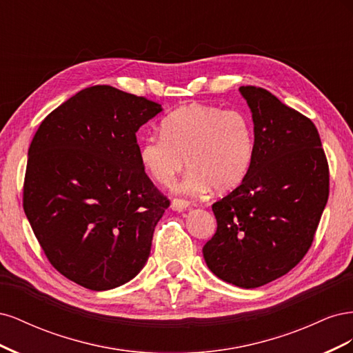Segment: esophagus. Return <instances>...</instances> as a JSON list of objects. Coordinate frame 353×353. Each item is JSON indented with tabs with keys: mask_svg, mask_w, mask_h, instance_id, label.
Masks as SVG:
<instances>
[{
	"mask_svg": "<svg viewBox=\"0 0 353 353\" xmlns=\"http://www.w3.org/2000/svg\"><path fill=\"white\" fill-rule=\"evenodd\" d=\"M187 208H190V201L183 200V199H174L172 203H170V209L175 212H183Z\"/></svg>",
	"mask_w": 353,
	"mask_h": 353,
	"instance_id": "esophagus-1",
	"label": "esophagus"
}]
</instances>
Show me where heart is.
I'll return each instance as SVG.
<instances>
[{"mask_svg":"<svg viewBox=\"0 0 353 353\" xmlns=\"http://www.w3.org/2000/svg\"><path fill=\"white\" fill-rule=\"evenodd\" d=\"M254 156V130L248 116L219 105L190 104L163 121L162 134L145 137L138 157L153 181L169 185L185 166L183 190L225 193L239 187Z\"/></svg>","mask_w":353,"mask_h":353,"instance_id":"1","label":"heart"}]
</instances>
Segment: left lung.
<instances>
[{"label":"left lung","mask_w":353,"mask_h":353,"mask_svg":"<svg viewBox=\"0 0 353 353\" xmlns=\"http://www.w3.org/2000/svg\"><path fill=\"white\" fill-rule=\"evenodd\" d=\"M254 130V156L243 183L213 203L218 228L203 248L222 281L256 288L303 259L328 200L321 138L306 116L259 87H240Z\"/></svg>","instance_id":"obj_1"}]
</instances>
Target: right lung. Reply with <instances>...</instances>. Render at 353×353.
Returning a JSON list of instances; mask_svg holds the SVG:
<instances>
[{"label":"right lung","instance_id":"obj_1","mask_svg":"<svg viewBox=\"0 0 353 353\" xmlns=\"http://www.w3.org/2000/svg\"><path fill=\"white\" fill-rule=\"evenodd\" d=\"M160 112L95 85L52 110L30 143L26 218L50 263L90 290L131 281L150 256L169 200L144 172L135 134Z\"/></svg>","mask_w":353,"mask_h":353}]
</instances>
